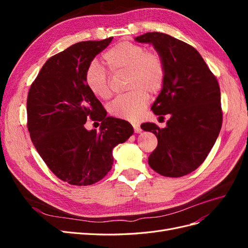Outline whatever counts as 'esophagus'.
<instances>
[{
    "label": "esophagus",
    "instance_id": "34e87169",
    "mask_svg": "<svg viewBox=\"0 0 248 248\" xmlns=\"http://www.w3.org/2000/svg\"><path fill=\"white\" fill-rule=\"evenodd\" d=\"M131 125H132V127H133L134 131H136L137 133H140V132L141 131V128H140V123H138V122H132V123H131Z\"/></svg>",
    "mask_w": 248,
    "mask_h": 248
}]
</instances>
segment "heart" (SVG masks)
Returning a JSON list of instances; mask_svg holds the SVG:
<instances>
[{
  "label": "heart",
  "mask_w": 248,
  "mask_h": 248,
  "mask_svg": "<svg viewBox=\"0 0 248 248\" xmlns=\"http://www.w3.org/2000/svg\"><path fill=\"white\" fill-rule=\"evenodd\" d=\"M103 60L111 73L127 72L129 92L118 96L108 106L112 117L137 120L147 108L150 96L158 93L166 79V65L159 52L130 41L115 44L104 52ZM87 86L96 97L108 99L111 95L109 76L102 65L93 61L86 70Z\"/></svg>",
  "instance_id": "b5f03b06"
}]
</instances>
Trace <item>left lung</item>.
Listing matches in <instances>:
<instances>
[{"label": "left lung", "instance_id": "left-lung-1", "mask_svg": "<svg viewBox=\"0 0 248 248\" xmlns=\"http://www.w3.org/2000/svg\"><path fill=\"white\" fill-rule=\"evenodd\" d=\"M136 41L151 43L166 65V79L151 109L170 118L166 128L150 122L140 125L158 140L149 166L161 176L188 175L205 161L221 129L218 81L189 44L159 32L138 36Z\"/></svg>", "mask_w": 248, "mask_h": 248}]
</instances>
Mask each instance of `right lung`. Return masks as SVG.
<instances>
[{
  "instance_id": "right-lung-1",
  "label": "right lung",
  "mask_w": 248,
  "mask_h": 248,
  "mask_svg": "<svg viewBox=\"0 0 248 248\" xmlns=\"http://www.w3.org/2000/svg\"><path fill=\"white\" fill-rule=\"evenodd\" d=\"M111 40L78 42L52 56L29 90L30 137L48 169L71 185H92L106 177L112 149L133 133L129 122L107 117L85 79L90 63ZM89 118L102 122L99 133L85 129Z\"/></svg>"
}]
</instances>
